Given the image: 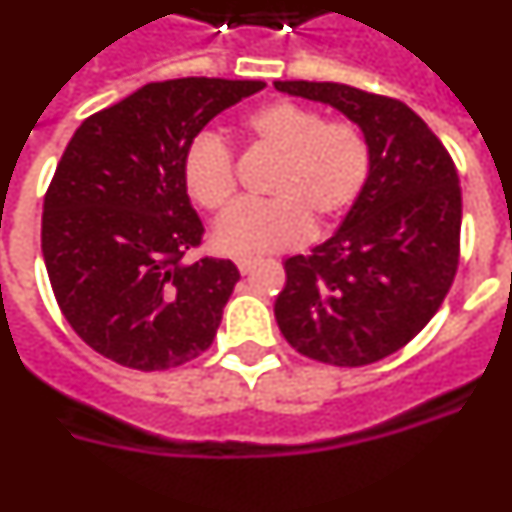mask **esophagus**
Here are the masks:
<instances>
[{"mask_svg":"<svg viewBox=\"0 0 512 512\" xmlns=\"http://www.w3.org/2000/svg\"><path fill=\"white\" fill-rule=\"evenodd\" d=\"M235 264H238L241 274H248V271H251L253 266H256V259H248V256H243V259H238V261H235Z\"/></svg>","mask_w":512,"mask_h":512,"instance_id":"1","label":"esophagus"}]
</instances>
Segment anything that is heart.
Returning a JSON list of instances; mask_svg holds the SVG:
<instances>
[{
    "label": "heart",
    "instance_id": "obj_1",
    "mask_svg": "<svg viewBox=\"0 0 512 512\" xmlns=\"http://www.w3.org/2000/svg\"><path fill=\"white\" fill-rule=\"evenodd\" d=\"M243 135L274 158L266 179L269 202L238 205L217 223L212 241L233 256L295 246L310 225L325 228L359 200L369 176V143L356 122L323 120L305 104L277 99L246 115ZM182 182L192 202L223 212L235 200L233 156L220 138L202 133L189 143Z\"/></svg>",
    "mask_w": 512,
    "mask_h": 512
}]
</instances>
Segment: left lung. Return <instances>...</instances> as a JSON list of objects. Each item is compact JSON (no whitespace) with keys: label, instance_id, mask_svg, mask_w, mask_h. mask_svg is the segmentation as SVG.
Wrapping results in <instances>:
<instances>
[{"label":"left lung","instance_id":"8db88e82","mask_svg":"<svg viewBox=\"0 0 512 512\" xmlns=\"http://www.w3.org/2000/svg\"><path fill=\"white\" fill-rule=\"evenodd\" d=\"M274 87L336 107L369 143V176L341 228L310 256L284 261L279 330L323 364H374L413 341L449 295L459 266V174L400 99L333 81Z\"/></svg>","mask_w":512,"mask_h":512}]
</instances>
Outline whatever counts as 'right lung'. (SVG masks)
Instances as JSON below:
<instances>
[{
    "label": "right lung",
    "mask_w": 512,
    "mask_h": 512,
    "mask_svg": "<svg viewBox=\"0 0 512 512\" xmlns=\"http://www.w3.org/2000/svg\"><path fill=\"white\" fill-rule=\"evenodd\" d=\"M264 81L146 84L81 122L43 202V259L58 307L97 354L140 372L210 348L241 279L233 261H184L202 220L182 161L207 122Z\"/></svg>",
    "instance_id": "add662e5"
}]
</instances>
